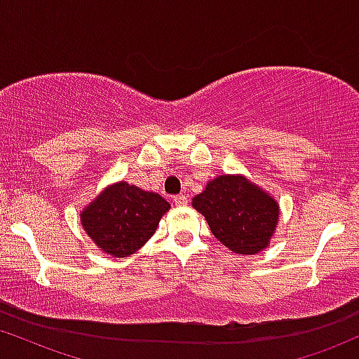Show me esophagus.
I'll use <instances>...</instances> for the list:
<instances>
[{"label":"esophagus","mask_w":359,"mask_h":359,"mask_svg":"<svg viewBox=\"0 0 359 359\" xmlns=\"http://www.w3.org/2000/svg\"><path fill=\"white\" fill-rule=\"evenodd\" d=\"M172 201H175V205H178V207H183V205L188 203V198L184 195H176Z\"/></svg>","instance_id":"obj_1"}]
</instances>
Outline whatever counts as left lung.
<instances>
[{
  "label": "left lung",
  "instance_id": "8db88e82",
  "mask_svg": "<svg viewBox=\"0 0 359 359\" xmlns=\"http://www.w3.org/2000/svg\"><path fill=\"white\" fill-rule=\"evenodd\" d=\"M213 236L237 255H256L269 244L280 207L269 193L241 175H222L191 201Z\"/></svg>",
  "mask_w": 359,
  "mask_h": 359
}]
</instances>
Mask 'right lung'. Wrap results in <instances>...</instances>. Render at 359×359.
I'll use <instances>...</instances> for the list:
<instances>
[{"label": "right lung", "mask_w": 359, "mask_h": 359, "mask_svg": "<svg viewBox=\"0 0 359 359\" xmlns=\"http://www.w3.org/2000/svg\"><path fill=\"white\" fill-rule=\"evenodd\" d=\"M169 208L158 193L120 181L104 188L84 208L81 225L103 252L127 257L151 239Z\"/></svg>", "instance_id": "add662e5"}]
</instances>
